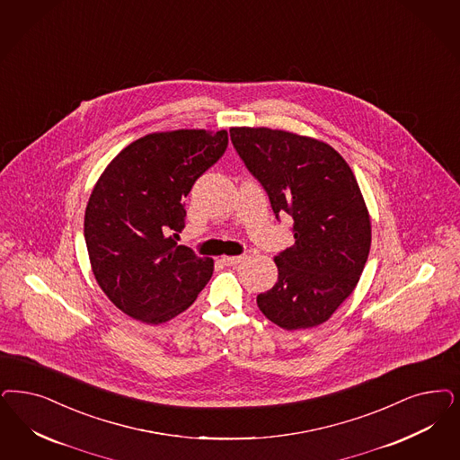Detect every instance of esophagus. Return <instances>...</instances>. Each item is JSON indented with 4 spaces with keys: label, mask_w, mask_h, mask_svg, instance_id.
<instances>
[{
    "label": "esophagus",
    "mask_w": 460,
    "mask_h": 460,
    "mask_svg": "<svg viewBox=\"0 0 460 460\" xmlns=\"http://www.w3.org/2000/svg\"><path fill=\"white\" fill-rule=\"evenodd\" d=\"M246 256H222L221 261L227 267H233V265H239L241 261H244Z\"/></svg>",
    "instance_id": "obj_1"
}]
</instances>
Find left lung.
Instances as JSON below:
<instances>
[{"label":"left lung","instance_id":"obj_1","mask_svg":"<svg viewBox=\"0 0 460 460\" xmlns=\"http://www.w3.org/2000/svg\"><path fill=\"white\" fill-rule=\"evenodd\" d=\"M229 134L277 221L294 219L296 243L275 256L279 280L256 304L284 330L317 326L353 292L370 252V217L355 174L332 146L311 137L267 127Z\"/></svg>","mask_w":460,"mask_h":460}]
</instances>
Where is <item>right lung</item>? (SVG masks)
Listing matches in <instances>:
<instances>
[{
    "mask_svg": "<svg viewBox=\"0 0 460 460\" xmlns=\"http://www.w3.org/2000/svg\"><path fill=\"white\" fill-rule=\"evenodd\" d=\"M227 141L226 130L149 134L122 149L96 181L84 241L98 286L127 316L170 321L210 280L214 261L174 238L185 227V197Z\"/></svg>",
    "mask_w": 460,
    "mask_h": 460,
    "instance_id": "1",
    "label": "right lung"
}]
</instances>
